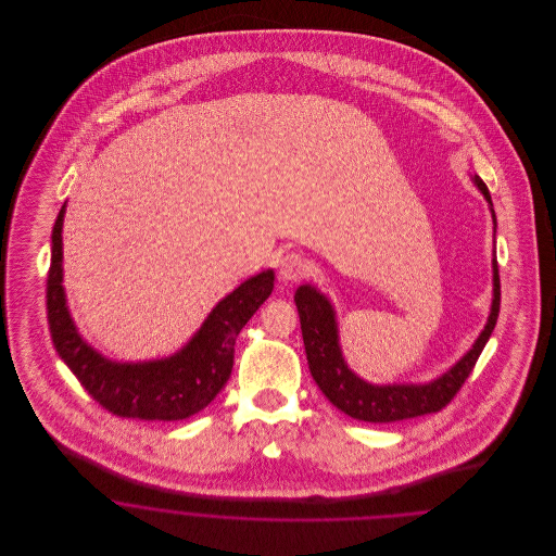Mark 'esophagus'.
<instances>
[{
    "mask_svg": "<svg viewBox=\"0 0 556 556\" xmlns=\"http://www.w3.org/2000/svg\"><path fill=\"white\" fill-rule=\"evenodd\" d=\"M306 273H308V263H306V258H304L302 254H298V252H288V254L281 258V263H279V277H281L283 281H298V279H302Z\"/></svg>",
    "mask_w": 556,
    "mask_h": 556,
    "instance_id": "1",
    "label": "esophagus"
}]
</instances>
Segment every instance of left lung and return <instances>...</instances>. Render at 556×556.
Wrapping results in <instances>:
<instances>
[{
    "instance_id": "1",
    "label": "left lung",
    "mask_w": 556,
    "mask_h": 556,
    "mask_svg": "<svg viewBox=\"0 0 556 556\" xmlns=\"http://www.w3.org/2000/svg\"><path fill=\"white\" fill-rule=\"evenodd\" d=\"M473 181L477 189L483 193V198L488 200L492 211V198L488 187L477 175ZM494 223H496V216H494ZM492 268H494V298H492V311L483 331L479 333L473 348L452 369L424 386H415V383L372 386L348 369L342 356V348H340L336 311L331 302L317 288L300 286L293 300L300 315L308 367L320 392L348 417L367 421V424H394V421H404V419L442 410L471 375L481 350L485 348L496 327L498 313H501V275H498L496 261H492Z\"/></svg>"
}]
</instances>
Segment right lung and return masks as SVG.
Instances as JSON below:
<instances>
[{
  "instance_id": "add662e5",
  "label": "right lung",
  "mask_w": 556,
  "mask_h": 556,
  "mask_svg": "<svg viewBox=\"0 0 556 556\" xmlns=\"http://www.w3.org/2000/svg\"><path fill=\"white\" fill-rule=\"evenodd\" d=\"M64 212L66 204L53 225L48 273V323L60 358L89 396L116 417L179 421L206 408L227 383L239 331L270 295L275 273L263 270L225 295L200 331L173 356L148 363H114L85 344L66 306L62 288Z\"/></svg>"
}]
</instances>
